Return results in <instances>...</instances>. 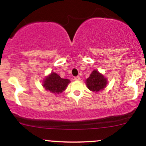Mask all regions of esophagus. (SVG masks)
I'll list each match as a JSON object with an SVG mask.
<instances>
[{
    "instance_id": "1",
    "label": "esophagus",
    "mask_w": 146,
    "mask_h": 146,
    "mask_svg": "<svg viewBox=\"0 0 146 146\" xmlns=\"http://www.w3.org/2000/svg\"><path fill=\"white\" fill-rule=\"evenodd\" d=\"M74 80H75V81H80V80H81V79H80V76H77V77H75Z\"/></svg>"
}]
</instances>
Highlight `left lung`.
<instances>
[{
	"instance_id": "obj_1",
	"label": "left lung",
	"mask_w": 146,
	"mask_h": 146,
	"mask_svg": "<svg viewBox=\"0 0 146 146\" xmlns=\"http://www.w3.org/2000/svg\"><path fill=\"white\" fill-rule=\"evenodd\" d=\"M86 83L88 89L93 92L98 93L106 86L108 82L103 75L96 70H94L90 75L89 78L86 80Z\"/></svg>"
}]
</instances>
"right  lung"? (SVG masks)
Segmentation results:
<instances>
[{"label":"right lung","instance_id":"right-lung-1","mask_svg":"<svg viewBox=\"0 0 146 146\" xmlns=\"http://www.w3.org/2000/svg\"><path fill=\"white\" fill-rule=\"evenodd\" d=\"M68 83H70L69 80L61 78L60 75L53 72L43 80L42 86L46 90L57 95L62 93L67 87Z\"/></svg>","mask_w":146,"mask_h":146}]
</instances>
